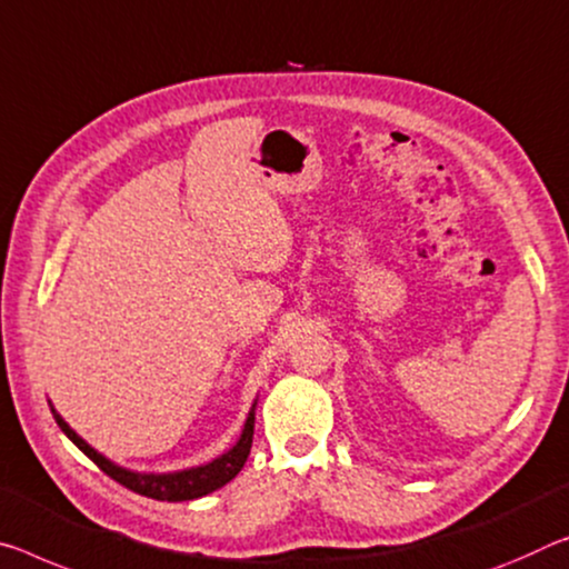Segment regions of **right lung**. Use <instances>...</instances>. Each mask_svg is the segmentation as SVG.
Instances as JSON below:
<instances>
[{
    "label": "right lung",
    "instance_id": "right-lung-1",
    "mask_svg": "<svg viewBox=\"0 0 569 569\" xmlns=\"http://www.w3.org/2000/svg\"><path fill=\"white\" fill-rule=\"evenodd\" d=\"M52 410V408H50ZM56 415L60 430L73 440V443L83 450V453L93 461L106 476H111L113 481H119L126 489H131L133 493L149 496V499L157 501H192L200 499V496H207L212 491L222 489L224 483L236 479L240 473V468L246 466L248 456H250V446H252V428H256V405L248 412L246 428L240 432V440L232 446L228 453H222L214 461L197 466V468H187V471H174V473H139V471H129V468H121L108 461L106 456L98 453L96 448H90L78 432L68 426L60 415L52 410Z\"/></svg>",
    "mask_w": 569,
    "mask_h": 569
}]
</instances>
